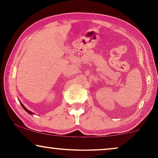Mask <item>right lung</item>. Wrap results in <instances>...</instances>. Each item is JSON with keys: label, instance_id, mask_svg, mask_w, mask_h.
<instances>
[{"label": "right lung", "instance_id": "right-lung-1", "mask_svg": "<svg viewBox=\"0 0 158 158\" xmlns=\"http://www.w3.org/2000/svg\"><path fill=\"white\" fill-rule=\"evenodd\" d=\"M21 106H22V108H23V109H24L25 110H26V111L27 112V113H28V114H34V113H32V111H30V110H28V109H27V108H26V107H25L24 106H23V105L22 103H21Z\"/></svg>", "mask_w": 158, "mask_h": 158}]
</instances>
